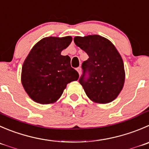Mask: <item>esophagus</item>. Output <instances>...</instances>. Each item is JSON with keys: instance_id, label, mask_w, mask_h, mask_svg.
<instances>
[{"instance_id": "1", "label": "esophagus", "mask_w": 149, "mask_h": 149, "mask_svg": "<svg viewBox=\"0 0 149 149\" xmlns=\"http://www.w3.org/2000/svg\"><path fill=\"white\" fill-rule=\"evenodd\" d=\"M76 70L77 71V72L79 73V74H80V73H81V68L80 67H77V69H76Z\"/></svg>"}]
</instances>
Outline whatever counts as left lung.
Masks as SVG:
<instances>
[{
	"mask_svg": "<svg viewBox=\"0 0 149 149\" xmlns=\"http://www.w3.org/2000/svg\"><path fill=\"white\" fill-rule=\"evenodd\" d=\"M74 42L89 56L82 63L83 74L79 79L88 97L101 104L113 101L125 80L124 63L118 50L99 35L75 36Z\"/></svg>",
	"mask_w": 149,
	"mask_h": 149,
	"instance_id": "left-lung-1",
	"label": "left lung"
}]
</instances>
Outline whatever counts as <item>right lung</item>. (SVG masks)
Listing matches in <instances>:
<instances>
[{
  "mask_svg": "<svg viewBox=\"0 0 149 149\" xmlns=\"http://www.w3.org/2000/svg\"><path fill=\"white\" fill-rule=\"evenodd\" d=\"M72 41L71 36L44 38L27 56L22 65L21 80L28 96L36 102H55L66 85L78 79V72L71 66L70 57L61 55Z\"/></svg>",
  "mask_w": 149,
  "mask_h": 149,
  "instance_id": "add662e5",
  "label": "right lung"
}]
</instances>
